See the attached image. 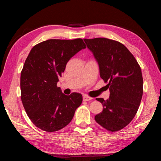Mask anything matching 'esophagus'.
<instances>
[{
  "label": "esophagus",
  "mask_w": 161,
  "mask_h": 161,
  "mask_svg": "<svg viewBox=\"0 0 161 161\" xmlns=\"http://www.w3.org/2000/svg\"><path fill=\"white\" fill-rule=\"evenodd\" d=\"M92 99V98L87 96V95H84L83 96V101L84 102H86V101H90Z\"/></svg>",
  "instance_id": "34e87169"
}]
</instances>
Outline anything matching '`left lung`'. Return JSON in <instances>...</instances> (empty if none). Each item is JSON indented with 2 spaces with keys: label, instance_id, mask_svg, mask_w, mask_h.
I'll return each instance as SVG.
<instances>
[{
  "label": "left lung",
  "instance_id": "1",
  "mask_svg": "<svg viewBox=\"0 0 161 161\" xmlns=\"http://www.w3.org/2000/svg\"><path fill=\"white\" fill-rule=\"evenodd\" d=\"M99 66L100 77L109 88V99L97 98L103 111L94 119L108 131L126 127L136 116L143 95L141 67L131 53L114 40L104 37L84 39Z\"/></svg>",
  "mask_w": 161,
  "mask_h": 161
}]
</instances>
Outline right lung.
<instances>
[{
    "label": "right lung",
    "instance_id": "obj_1",
    "mask_svg": "<svg viewBox=\"0 0 161 161\" xmlns=\"http://www.w3.org/2000/svg\"><path fill=\"white\" fill-rule=\"evenodd\" d=\"M86 48L83 40L50 39L35 45L20 75L21 100L29 119L37 128L54 132L70 123L82 96H69L57 86L71 58Z\"/></svg>",
    "mask_w": 161,
    "mask_h": 161
}]
</instances>
